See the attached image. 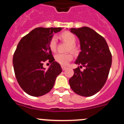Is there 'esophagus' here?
I'll return each mask as SVG.
<instances>
[{
    "mask_svg": "<svg viewBox=\"0 0 124 124\" xmlns=\"http://www.w3.org/2000/svg\"><path fill=\"white\" fill-rule=\"evenodd\" d=\"M61 68H62V70H63V71H64V70H66L68 68L67 67H66V66H61Z\"/></svg>",
    "mask_w": 124,
    "mask_h": 124,
    "instance_id": "1",
    "label": "esophagus"
}]
</instances>
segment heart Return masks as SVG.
Segmentation results:
<instances>
[{
  "instance_id": "obj_1",
  "label": "heart",
  "mask_w": 124,
  "mask_h": 124,
  "mask_svg": "<svg viewBox=\"0 0 124 124\" xmlns=\"http://www.w3.org/2000/svg\"><path fill=\"white\" fill-rule=\"evenodd\" d=\"M63 40L66 41L70 44V46L68 48V50H71L73 52L76 53L77 51V48L75 46V43L76 42V38L74 34L69 31H65L60 35ZM49 46L52 52H54L56 50L57 46V40L55 37L51 38L49 42ZM73 58V56L71 53H57L54 56V58L56 61L60 64L62 65H66L70 61H71Z\"/></svg>"
}]
</instances>
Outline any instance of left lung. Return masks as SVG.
Returning <instances> with one entry per match:
<instances>
[{
  "label": "left lung",
  "mask_w": 124,
  "mask_h": 124,
  "mask_svg": "<svg viewBox=\"0 0 124 124\" xmlns=\"http://www.w3.org/2000/svg\"><path fill=\"white\" fill-rule=\"evenodd\" d=\"M70 31L78 37L81 50L74 62L80 68L74 70V75L69 80L70 87L80 96H93L106 83L111 67V53L104 37L92 28H72ZM83 66L85 69L81 72Z\"/></svg>",
  "instance_id": "8db88e82"
}]
</instances>
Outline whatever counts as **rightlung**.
<instances>
[{
    "instance_id": "right-lung-1",
    "label": "right lung",
    "mask_w": 124,
    "mask_h": 124,
    "mask_svg": "<svg viewBox=\"0 0 124 124\" xmlns=\"http://www.w3.org/2000/svg\"><path fill=\"white\" fill-rule=\"evenodd\" d=\"M62 29L36 28L18 43L13 57L14 72L20 87L30 96L39 97L49 93L62 71L49 46L53 33ZM46 61L52 63L47 70L42 66Z\"/></svg>"
}]
</instances>
